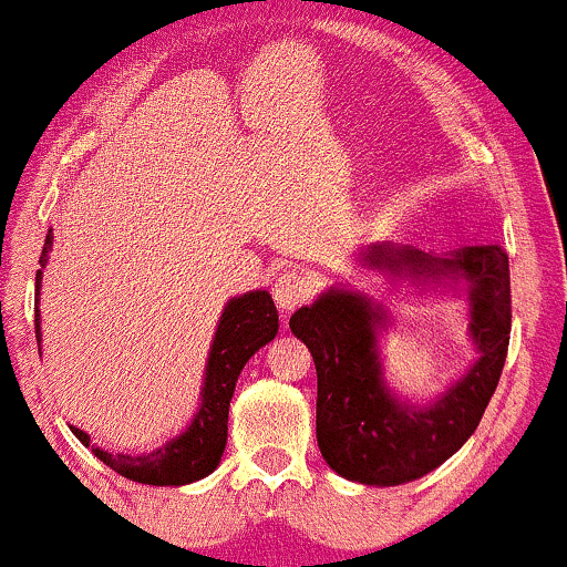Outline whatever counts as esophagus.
<instances>
[{"label": "esophagus", "mask_w": 567, "mask_h": 567, "mask_svg": "<svg viewBox=\"0 0 567 567\" xmlns=\"http://www.w3.org/2000/svg\"><path fill=\"white\" fill-rule=\"evenodd\" d=\"M311 292H313V282L298 269L282 271V275L277 277V282L271 285V296H275V301L282 313H290L296 306L309 301Z\"/></svg>", "instance_id": "1"}]
</instances>
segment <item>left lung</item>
<instances>
[{
    "mask_svg": "<svg viewBox=\"0 0 567 567\" xmlns=\"http://www.w3.org/2000/svg\"><path fill=\"white\" fill-rule=\"evenodd\" d=\"M364 269L388 282L452 288L470 306V340L478 359L427 404H409L388 385L380 336L388 330L383 303L346 285L324 290L290 317L317 367V441L338 475L364 486H401L427 475L460 452L475 433L507 359L513 301L509 261L499 245H470L433 256L417 248L372 243L359 250Z\"/></svg>",
    "mask_w": 567,
    "mask_h": 567,
    "instance_id": "8db88e82",
    "label": "left lung"
}]
</instances>
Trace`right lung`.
I'll use <instances>...</instances> for the list:
<instances>
[{
	"instance_id": "add662e5",
	"label": "right lung",
	"mask_w": 567,
	"mask_h": 567,
	"mask_svg": "<svg viewBox=\"0 0 567 567\" xmlns=\"http://www.w3.org/2000/svg\"><path fill=\"white\" fill-rule=\"evenodd\" d=\"M52 229L44 240V250L37 271V303L39 290H42L44 266L50 261L52 250ZM277 306L266 290H250L243 296L229 298L218 317L214 343H210L206 372H203L200 388V406H197L193 422L187 431H182L176 439L163 443L161 449L150 454H111L105 449L92 446L89 435L71 425V433L92 446L94 456L105 462L107 467L124 475L128 481L147 483V486H187L206 475L214 473L221 462L224 446H227V420H229V401L235 393L237 378L243 367L254 357L258 349H264L269 340H275L279 322ZM42 317L37 309V340L42 343Z\"/></svg>"
}]
</instances>
